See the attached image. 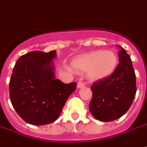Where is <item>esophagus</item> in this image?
I'll use <instances>...</instances> for the list:
<instances>
[{"label": "esophagus", "instance_id": "1", "mask_svg": "<svg viewBox=\"0 0 147 147\" xmlns=\"http://www.w3.org/2000/svg\"><path fill=\"white\" fill-rule=\"evenodd\" d=\"M84 86H85V84L83 83V82H78V84H77V88H78V89L83 88Z\"/></svg>", "mask_w": 147, "mask_h": 147}]
</instances>
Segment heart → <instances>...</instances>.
Listing matches in <instances>:
<instances>
[{"label":"heart","mask_w":147,"mask_h":147,"mask_svg":"<svg viewBox=\"0 0 147 147\" xmlns=\"http://www.w3.org/2000/svg\"><path fill=\"white\" fill-rule=\"evenodd\" d=\"M118 59L111 50H95L79 55L71 61L72 68L87 71L92 80H100L110 76L116 68Z\"/></svg>","instance_id":"heart-1"}]
</instances>
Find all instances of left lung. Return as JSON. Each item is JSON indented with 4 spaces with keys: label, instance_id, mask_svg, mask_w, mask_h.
<instances>
[{
    "label": "left lung",
    "instance_id": "obj_1",
    "mask_svg": "<svg viewBox=\"0 0 147 147\" xmlns=\"http://www.w3.org/2000/svg\"><path fill=\"white\" fill-rule=\"evenodd\" d=\"M119 63L111 76L94 83L89 111L95 119L109 122L124 115L133 103L137 87L131 58L119 46Z\"/></svg>",
    "mask_w": 147,
    "mask_h": 147
}]
</instances>
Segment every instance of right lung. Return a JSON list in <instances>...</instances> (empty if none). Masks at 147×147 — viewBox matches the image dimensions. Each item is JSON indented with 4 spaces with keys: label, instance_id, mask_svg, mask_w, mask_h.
Here are the masks:
<instances>
[{
    "label": "right lung",
    "instance_id": "add662e5",
    "mask_svg": "<svg viewBox=\"0 0 147 147\" xmlns=\"http://www.w3.org/2000/svg\"><path fill=\"white\" fill-rule=\"evenodd\" d=\"M56 51H32L22 55L9 81V98L22 119L32 125H45L59 117L76 83L55 78L53 60Z\"/></svg>",
    "mask_w": 147,
    "mask_h": 147
}]
</instances>
